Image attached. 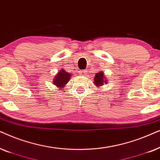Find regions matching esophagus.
Returning <instances> with one entry per match:
<instances>
[{"label": "esophagus", "mask_w": 160, "mask_h": 160, "mask_svg": "<svg viewBox=\"0 0 160 160\" xmlns=\"http://www.w3.org/2000/svg\"><path fill=\"white\" fill-rule=\"evenodd\" d=\"M86 70H81V71H80V74H81V75H86Z\"/></svg>", "instance_id": "esophagus-1"}]
</instances>
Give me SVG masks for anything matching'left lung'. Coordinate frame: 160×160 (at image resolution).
<instances>
[{
	"mask_svg": "<svg viewBox=\"0 0 160 160\" xmlns=\"http://www.w3.org/2000/svg\"><path fill=\"white\" fill-rule=\"evenodd\" d=\"M108 79L104 75L103 72H99V73L96 74L94 77V81H93V83H94L97 87H99L101 86H103L104 84L108 83Z\"/></svg>",
	"mask_w": 160,
	"mask_h": 160,
	"instance_id": "obj_1",
	"label": "left lung"
}]
</instances>
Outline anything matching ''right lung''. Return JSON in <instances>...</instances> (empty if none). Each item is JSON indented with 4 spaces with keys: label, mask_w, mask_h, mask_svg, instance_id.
I'll list each match as a JSON object with an SVG mask.
<instances>
[{
    "label": "right lung",
    "mask_w": 160,
    "mask_h": 160,
    "mask_svg": "<svg viewBox=\"0 0 160 160\" xmlns=\"http://www.w3.org/2000/svg\"><path fill=\"white\" fill-rule=\"evenodd\" d=\"M71 74L68 73L64 69H61L58 72V74L55 76L54 80H53V84L55 85L58 88H63L66 84L69 81Z\"/></svg>",
    "instance_id": "add662e5"
}]
</instances>
